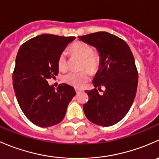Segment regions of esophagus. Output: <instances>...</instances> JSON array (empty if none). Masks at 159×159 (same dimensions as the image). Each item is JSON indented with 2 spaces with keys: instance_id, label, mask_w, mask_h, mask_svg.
<instances>
[{
  "instance_id": "obj_1",
  "label": "esophagus",
  "mask_w": 159,
  "mask_h": 159,
  "mask_svg": "<svg viewBox=\"0 0 159 159\" xmlns=\"http://www.w3.org/2000/svg\"><path fill=\"white\" fill-rule=\"evenodd\" d=\"M75 91H76L77 94H78V93L81 92L82 91V89H75Z\"/></svg>"
}]
</instances>
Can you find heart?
I'll use <instances>...</instances> for the list:
<instances>
[{
    "instance_id": "heart-1",
    "label": "heart",
    "mask_w": 159,
    "mask_h": 159,
    "mask_svg": "<svg viewBox=\"0 0 159 159\" xmlns=\"http://www.w3.org/2000/svg\"><path fill=\"white\" fill-rule=\"evenodd\" d=\"M72 54L79 56L83 59L81 68H87L91 73H95L98 70L101 65V57L98 54L93 52V48L87 43L78 41L70 46ZM57 66L61 70L67 68V54L65 51H62L57 59ZM89 72L88 70H81L79 72L70 71L64 75V82L76 88H81L89 80Z\"/></svg>"
}]
</instances>
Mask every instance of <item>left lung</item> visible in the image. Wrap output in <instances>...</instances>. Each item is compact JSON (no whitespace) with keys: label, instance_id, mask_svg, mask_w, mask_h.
Wrapping results in <instances>:
<instances>
[{"label":"left lung","instance_id":"obj_1","mask_svg":"<svg viewBox=\"0 0 159 159\" xmlns=\"http://www.w3.org/2000/svg\"><path fill=\"white\" fill-rule=\"evenodd\" d=\"M78 38L97 49L101 65L92 83L98 90L105 88L103 94L96 89L85 90L89 99L83 106L84 112L94 124L111 126L125 116L135 98L139 75L134 56L125 41L108 32Z\"/></svg>","mask_w":159,"mask_h":159}]
</instances>
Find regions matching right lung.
<instances>
[{"label":"right lung","mask_w":159,"mask_h":159,"mask_svg":"<svg viewBox=\"0 0 159 159\" xmlns=\"http://www.w3.org/2000/svg\"><path fill=\"white\" fill-rule=\"evenodd\" d=\"M75 37L44 34L31 38L19 48L13 73V86L25 116L42 128L58 124L76 94L65 83L55 90L48 79L58 74L57 59Z\"/></svg>","instance_id":"right-lung-1"}]
</instances>
